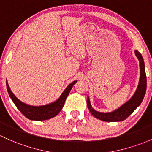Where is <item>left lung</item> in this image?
<instances>
[{
  "instance_id": "left-lung-1",
  "label": "left lung",
  "mask_w": 152,
  "mask_h": 152,
  "mask_svg": "<svg viewBox=\"0 0 152 152\" xmlns=\"http://www.w3.org/2000/svg\"><path fill=\"white\" fill-rule=\"evenodd\" d=\"M135 53L137 58L139 60L141 75H140V80L139 83H138V88L135 92L134 95L128 102L124 104L120 108L116 109L112 112H109V113H102V112H96V110H94L91 107L89 98H88V107L90 112L92 114V115L95 117L96 118L105 122L122 121V120L128 118L129 116L133 113V111L141 104L143 98H144L145 94H146V72H145V65L143 57L138 50H135Z\"/></svg>"
}]
</instances>
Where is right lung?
<instances>
[{
    "label": "right lung",
    "instance_id": "add662e5",
    "mask_svg": "<svg viewBox=\"0 0 152 152\" xmlns=\"http://www.w3.org/2000/svg\"><path fill=\"white\" fill-rule=\"evenodd\" d=\"M76 83L77 80L70 83L62 93L59 99H57L56 102L51 103V104H47V105L40 106V107L30 106L28 104H26L23 102H20L14 95V94L11 92L7 82H6V87H7V91L9 94V96L12 99L13 102L14 103L17 109L22 112V114L24 117L32 120L41 121V120H49V119L55 117L59 113L60 111L62 109L64 104L66 97L69 95L72 88Z\"/></svg>",
    "mask_w": 152,
    "mask_h": 152
}]
</instances>
